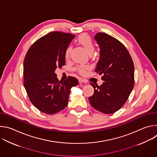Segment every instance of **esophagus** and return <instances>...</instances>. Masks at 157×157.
I'll return each instance as SVG.
<instances>
[{
	"label": "esophagus",
	"mask_w": 157,
	"mask_h": 157,
	"mask_svg": "<svg viewBox=\"0 0 157 157\" xmlns=\"http://www.w3.org/2000/svg\"><path fill=\"white\" fill-rule=\"evenodd\" d=\"M79 83H84V82H86V80L84 79H82V78H79Z\"/></svg>",
	"instance_id": "1"
}]
</instances>
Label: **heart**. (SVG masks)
<instances>
[{"mask_svg":"<svg viewBox=\"0 0 157 157\" xmlns=\"http://www.w3.org/2000/svg\"><path fill=\"white\" fill-rule=\"evenodd\" d=\"M77 41L84 48V49L86 50V51L87 52V53L89 55L93 54L94 50H95V47H94V43H93L92 40L91 39L90 36H89L87 34L82 33V34L80 35L78 37ZM71 50V46L67 47V48L65 50V52H64V57L66 58H68L69 57ZM89 68H90V67L87 65H81V66H78L76 68V70L80 75H85L87 73V70H89Z\"/></svg>","mask_w":157,"mask_h":157,"instance_id":"b5f03b06","label":"heart"}]
</instances>
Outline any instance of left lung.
<instances>
[{
  "instance_id": "left-lung-1",
  "label": "left lung",
  "mask_w": 157,
  "mask_h": 157,
  "mask_svg": "<svg viewBox=\"0 0 157 157\" xmlns=\"http://www.w3.org/2000/svg\"><path fill=\"white\" fill-rule=\"evenodd\" d=\"M94 38L100 47L95 71L102 75L104 82L99 86L91 82L94 92L89 100L96 110L113 114L124 105L133 88L134 65L127 49L117 39L101 32Z\"/></svg>"
}]
</instances>
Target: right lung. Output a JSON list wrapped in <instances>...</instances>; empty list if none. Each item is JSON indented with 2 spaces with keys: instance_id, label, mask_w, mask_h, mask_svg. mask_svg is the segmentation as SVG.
I'll use <instances>...</instances> for the list:
<instances>
[{
  "instance_id": "1",
  "label": "right lung",
  "mask_w": 157,
  "mask_h": 157,
  "mask_svg": "<svg viewBox=\"0 0 157 157\" xmlns=\"http://www.w3.org/2000/svg\"><path fill=\"white\" fill-rule=\"evenodd\" d=\"M75 36L52 32L37 40L29 49L24 61V85L33 105L47 114L64 109L68 102L70 89L78 80L69 76L57 78L55 70L65 64L64 52Z\"/></svg>"
}]
</instances>
